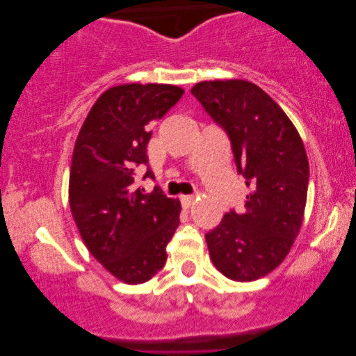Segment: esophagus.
<instances>
[{
  "instance_id": "1",
  "label": "esophagus",
  "mask_w": 356,
  "mask_h": 356,
  "mask_svg": "<svg viewBox=\"0 0 356 356\" xmlns=\"http://www.w3.org/2000/svg\"><path fill=\"white\" fill-rule=\"evenodd\" d=\"M181 204H183L184 209L191 207L194 204V196H181Z\"/></svg>"
}]
</instances>
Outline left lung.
Returning <instances> with one entry per match:
<instances>
[{"label":"left lung","mask_w":356,"mask_h":356,"mask_svg":"<svg viewBox=\"0 0 356 356\" xmlns=\"http://www.w3.org/2000/svg\"><path fill=\"white\" fill-rule=\"evenodd\" d=\"M225 131L236 172L250 193L206 235L213 266L228 279L251 282L289 254L308 194L309 165L298 131L261 87L248 81H204L191 89Z\"/></svg>","instance_id":"obj_1"}]
</instances>
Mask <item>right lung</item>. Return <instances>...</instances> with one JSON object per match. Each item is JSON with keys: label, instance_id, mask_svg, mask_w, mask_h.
<instances>
[{"label": "right lung", "instance_id": "right-lung-1", "mask_svg": "<svg viewBox=\"0 0 356 356\" xmlns=\"http://www.w3.org/2000/svg\"><path fill=\"white\" fill-rule=\"evenodd\" d=\"M167 84H123L99 97L72 152L70 207L90 254L124 284H144L167 261V245L179 225L178 201L155 188H136L147 167L155 121L181 99ZM147 167L144 178H152Z\"/></svg>", "mask_w": 356, "mask_h": 356}]
</instances>
